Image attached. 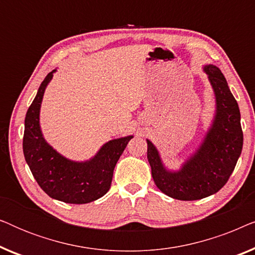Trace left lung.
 <instances>
[{"label": "left lung", "instance_id": "8db88e82", "mask_svg": "<svg viewBox=\"0 0 255 255\" xmlns=\"http://www.w3.org/2000/svg\"><path fill=\"white\" fill-rule=\"evenodd\" d=\"M216 99L211 127L203 141L179 170H168L158 149L147 141V159L155 186L167 196L180 201H195L221 190L228 182L243 149V130L238 103L221 69L203 67Z\"/></svg>", "mask_w": 255, "mask_h": 255}]
</instances>
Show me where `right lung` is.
I'll list each match as a JSON object with an SVG mask.
<instances>
[{"instance_id": "1", "label": "right lung", "mask_w": 255, "mask_h": 255, "mask_svg": "<svg viewBox=\"0 0 255 255\" xmlns=\"http://www.w3.org/2000/svg\"><path fill=\"white\" fill-rule=\"evenodd\" d=\"M54 72L55 69L46 75L27 109L24 123V156L33 177L48 196L65 203H89L104 196L110 189L115 166L133 135L109 140L87 161H73L55 151L45 140L39 123L41 101Z\"/></svg>"}]
</instances>
